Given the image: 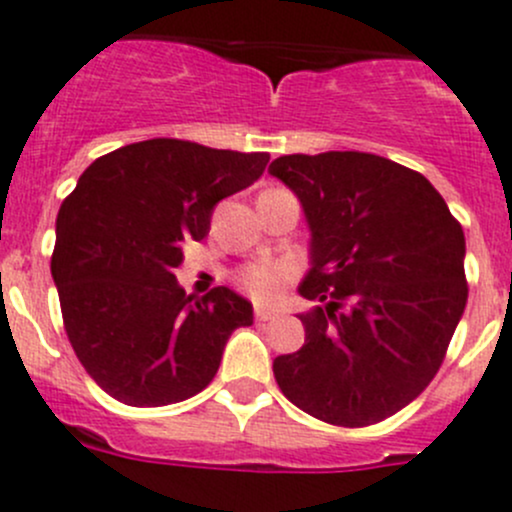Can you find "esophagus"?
Masks as SVG:
<instances>
[{"label":"esophagus","instance_id":"34e87169","mask_svg":"<svg viewBox=\"0 0 512 512\" xmlns=\"http://www.w3.org/2000/svg\"><path fill=\"white\" fill-rule=\"evenodd\" d=\"M278 313L276 311H271V308H261L258 306L256 311H254V318L258 323H266V321H273V318H276Z\"/></svg>","mask_w":512,"mask_h":512}]
</instances>
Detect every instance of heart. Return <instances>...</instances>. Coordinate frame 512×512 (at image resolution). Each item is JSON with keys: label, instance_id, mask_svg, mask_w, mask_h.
<instances>
[{"label": "heart", "instance_id": "obj_1", "mask_svg": "<svg viewBox=\"0 0 512 512\" xmlns=\"http://www.w3.org/2000/svg\"><path fill=\"white\" fill-rule=\"evenodd\" d=\"M291 278V266L281 261H254L236 273V283L241 286V291L249 293L254 301L261 303L276 301L286 291Z\"/></svg>", "mask_w": 512, "mask_h": 512}]
</instances>
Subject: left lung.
<instances>
[{"label":"left lung","instance_id":"left-lung-1","mask_svg":"<svg viewBox=\"0 0 512 512\" xmlns=\"http://www.w3.org/2000/svg\"><path fill=\"white\" fill-rule=\"evenodd\" d=\"M311 229L306 343L278 356L283 396L323 423L363 428L421 396L468 301L463 226L418 171L363 151L268 166Z\"/></svg>","mask_w":512,"mask_h":512}]
</instances>
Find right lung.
Listing matches in <instances>:
<instances>
[{
  "label": "right lung",
  "instance_id": "add662e5",
  "mask_svg": "<svg viewBox=\"0 0 512 512\" xmlns=\"http://www.w3.org/2000/svg\"><path fill=\"white\" fill-rule=\"evenodd\" d=\"M271 156L149 139L99 156L57 216L52 276L64 331L96 386L156 408L204 391L226 341L254 308L226 286L189 296L176 283L186 241L211 211L251 186Z\"/></svg>",
  "mask_w": 512,
  "mask_h": 512
}]
</instances>
